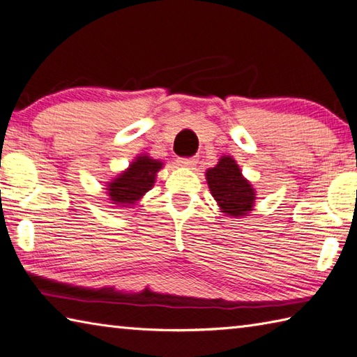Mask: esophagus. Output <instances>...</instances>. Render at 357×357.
<instances>
[{"mask_svg":"<svg viewBox=\"0 0 357 357\" xmlns=\"http://www.w3.org/2000/svg\"><path fill=\"white\" fill-rule=\"evenodd\" d=\"M178 164L181 167H185V168H192L197 165V159L195 158H184V159H179Z\"/></svg>","mask_w":357,"mask_h":357,"instance_id":"1","label":"esophagus"}]
</instances>
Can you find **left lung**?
<instances>
[{
    "mask_svg": "<svg viewBox=\"0 0 357 357\" xmlns=\"http://www.w3.org/2000/svg\"><path fill=\"white\" fill-rule=\"evenodd\" d=\"M211 195L217 201L220 212L241 218L248 215L256 203V190L246 179L241 167L231 156H222L218 164L206 170Z\"/></svg>",
    "mask_w": 357,
    "mask_h": 357,
    "instance_id": "1",
    "label": "left lung"
}]
</instances>
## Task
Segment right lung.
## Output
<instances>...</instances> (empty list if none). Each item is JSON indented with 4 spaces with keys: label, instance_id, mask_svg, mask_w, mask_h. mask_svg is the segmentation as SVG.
Wrapping results in <instances>:
<instances>
[{
    "label": "right lung",
    "instance_id": "1",
    "mask_svg": "<svg viewBox=\"0 0 357 357\" xmlns=\"http://www.w3.org/2000/svg\"><path fill=\"white\" fill-rule=\"evenodd\" d=\"M164 162L153 159L148 154H139L126 170L106 183L109 201L116 207H131L153 189L156 176Z\"/></svg>",
    "mask_w": 357,
    "mask_h": 357
}]
</instances>
